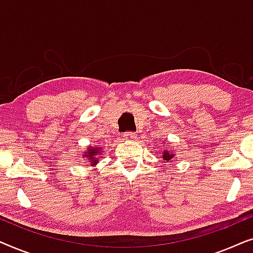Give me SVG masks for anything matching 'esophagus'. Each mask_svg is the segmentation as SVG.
Masks as SVG:
<instances>
[{
	"mask_svg": "<svg viewBox=\"0 0 253 253\" xmlns=\"http://www.w3.org/2000/svg\"><path fill=\"white\" fill-rule=\"evenodd\" d=\"M137 136H136V133L134 132H126L123 134V138L126 140H132V139H134V138H136Z\"/></svg>",
	"mask_w": 253,
	"mask_h": 253,
	"instance_id": "obj_1",
	"label": "esophagus"
}]
</instances>
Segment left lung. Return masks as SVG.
Listing matches in <instances>:
<instances>
[{
    "instance_id": "obj_1",
    "label": "left lung",
    "mask_w": 253,
    "mask_h": 253,
    "mask_svg": "<svg viewBox=\"0 0 253 253\" xmlns=\"http://www.w3.org/2000/svg\"><path fill=\"white\" fill-rule=\"evenodd\" d=\"M174 157H175V154L172 153L171 150H167V148H164V153H162V158H164L165 161L170 162Z\"/></svg>"
}]
</instances>
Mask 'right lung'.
Returning <instances> with one entry per match:
<instances>
[{
	"mask_svg": "<svg viewBox=\"0 0 253 253\" xmlns=\"http://www.w3.org/2000/svg\"><path fill=\"white\" fill-rule=\"evenodd\" d=\"M101 147H87V152H84V158H88V160L91 161L92 166H95L100 161V155L101 154Z\"/></svg>",
	"mask_w": 253,
	"mask_h": 253,
	"instance_id": "obj_1",
	"label": "right lung"
}]
</instances>
